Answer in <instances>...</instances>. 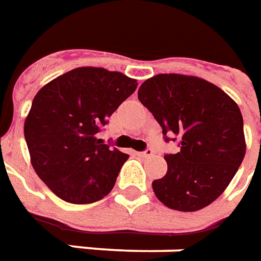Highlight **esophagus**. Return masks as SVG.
I'll return each mask as SVG.
<instances>
[{"label":"esophagus","mask_w":261,"mask_h":261,"mask_svg":"<svg viewBox=\"0 0 261 261\" xmlns=\"http://www.w3.org/2000/svg\"><path fill=\"white\" fill-rule=\"evenodd\" d=\"M138 156L150 157V156H153V150H151V149H146L145 151H139V153H138Z\"/></svg>","instance_id":"esophagus-1"}]
</instances>
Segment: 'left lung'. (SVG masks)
<instances>
[{"label": "left lung", "instance_id": "1", "mask_svg": "<svg viewBox=\"0 0 261 261\" xmlns=\"http://www.w3.org/2000/svg\"><path fill=\"white\" fill-rule=\"evenodd\" d=\"M138 98L180 151L166 154L167 173L151 182L166 206L202 210L226 190L246 153L243 118L219 87L182 74H157L140 86Z\"/></svg>", "mask_w": 261, "mask_h": 261}]
</instances>
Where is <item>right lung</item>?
Wrapping results in <instances>:
<instances>
[{"mask_svg":"<svg viewBox=\"0 0 261 261\" xmlns=\"http://www.w3.org/2000/svg\"><path fill=\"white\" fill-rule=\"evenodd\" d=\"M136 87L118 71L79 67L35 95L25 140L36 174L59 198L91 204L111 193L129 154L104 145L97 134Z\"/></svg>","mask_w":261,"mask_h":261,"instance_id":"obj_1","label":"right lung"}]
</instances>
